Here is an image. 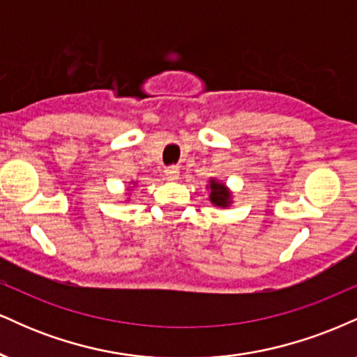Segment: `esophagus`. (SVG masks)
Here are the masks:
<instances>
[{"instance_id":"esophagus-1","label":"esophagus","mask_w":357,"mask_h":357,"mask_svg":"<svg viewBox=\"0 0 357 357\" xmlns=\"http://www.w3.org/2000/svg\"><path fill=\"white\" fill-rule=\"evenodd\" d=\"M178 169L177 167H167L165 169V175H167V178L170 180V182H175V180H178Z\"/></svg>"}]
</instances>
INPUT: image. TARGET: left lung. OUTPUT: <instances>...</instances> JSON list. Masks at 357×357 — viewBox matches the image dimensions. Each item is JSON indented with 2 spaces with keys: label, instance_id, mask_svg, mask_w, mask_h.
Returning <instances> with one entry per match:
<instances>
[{
  "label": "left lung",
  "instance_id": "1",
  "mask_svg": "<svg viewBox=\"0 0 357 357\" xmlns=\"http://www.w3.org/2000/svg\"><path fill=\"white\" fill-rule=\"evenodd\" d=\"M207 188L211 190L208 192V200H211V204L215 205V207L225 208L232 204V192H230L229 187L225 185V183H222L220 180L211 178L208 180Z\"/></svg>",
  "mask_w": 357,
  "mask_h": 357
}]
</instances>
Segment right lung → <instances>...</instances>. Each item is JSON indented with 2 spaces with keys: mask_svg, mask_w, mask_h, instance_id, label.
Wrapping results in <instances>:
<instances>
[{
  "mask_svg": "<svg viewBox=\"0 0 357 357\" xmlns=\"http://www.w3.org/2000/svg\"><path fill=\"white\" fill-rule=\"evenodd\" d=\"M133 187H135V185H133ZM128 190H132V185H130V187H128Z\"/></svg>",
  "mask_w": 357,
  "mask_h": 357,
  "instance_id": "add662e5",
  "label": "right lung"
}]
</instances>
